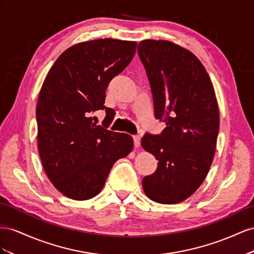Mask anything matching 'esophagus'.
<instances>
[{"label":"esophagus","instance_id":"obj_1","mask_svg":"<svg viewBox=\"0 0 254 254\" xmlns=\"http://www.w3.org/2000/svg\"><path fill=\"white\" fill-rule=\"evenodd\" d=\"M134 146H135V148H138L139 146H140V136H134Z\"/></svg>","mask_w":254,"mask_h":254}]
</instances>
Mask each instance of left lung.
<instances>
[{"label": "left lung", "mask_w": 254, "mask_h": 254, "mask_svg": "<svg viewBox=\"0 0 254 254\" xmlns=\"http://www.w3.org/2000/svg\"><path fill=\"white\" fill-rule=\"evenodd\" d=\"M161 135L146 134L144 151L158 161L153 175L142 179L147 197L162 204L180 203L198 190L214 158L219 108L205 68L190 51L171 41L146 39L138 45Z\"/></svg>", "instance_id": "left-lung-1"}]
</instances>
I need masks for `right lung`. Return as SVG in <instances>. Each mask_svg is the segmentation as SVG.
<instances>
[{"label": "right lung", "instance_id": "right-lung-1", "mask_svg": "<svg viewBox=\"0 0 254 254\" xmlns=\"http://www.w3.org/2000/svg\"><path fill=\"white\" fill-rule=\"evenodd\" d=\"M136 41L96 39L79 42L56 60L45 78L36 107L38 151L54 187L73 200L101 192L113 165L133 150V138L92 122L91 113L105 110L108 83L133 60Z\"/></svg>", "mask_w": 254, "mask_h": 254}]
</instances>
